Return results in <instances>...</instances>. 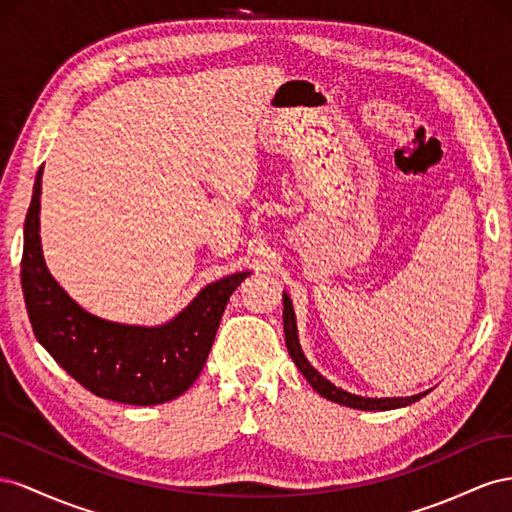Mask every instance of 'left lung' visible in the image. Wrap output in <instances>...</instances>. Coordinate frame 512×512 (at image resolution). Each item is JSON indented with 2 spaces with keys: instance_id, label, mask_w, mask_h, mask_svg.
Returning <instances> with one entry per match:
<instances>
[{
  "instance_id": "1",
  "label": "left lung",
  "mask_w": 512,
  "mask_h": 512,
  "mask_svg": "<svg viewBox=\"0 0 512 512\" xmlns=\"http://www.w3.org/2000/svg\"><path fill=\"white\" fill-rule=\"evenodd\" d=\"M283 328H285V345H287V352H289L291 360L296 362V367L306 377V382H309L321 394V397H326L334 403L354 407V410H382L384 412V410H394V407L412 405L427 394V392H422V394H414V397H397V399H364V397H358V394H349L334 384H330L324 375H319L311 367L309 360H306L302 354L300 343H298L294 306H291V300L287 294H283Z\"/></svg>"
}]
</instances>
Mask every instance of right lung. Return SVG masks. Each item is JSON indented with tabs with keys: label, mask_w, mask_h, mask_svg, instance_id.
<instances>
[{
	"label": "right lung",
	"mask_w": 512,
	"mask_h": 512,
	"mask_svg": "<svg viewBox=\"0 0 512 512\" xmlns=\"http://www.w3.org/2000/svg\"><path fill=\"white\" fill-rule=\"evenodd\" d=\"M42 167L25 216L21 285L36 339L60 367L96 397L158 405L195 384L208 360L229 296L248 272L231 274L160 328L122 326L94 317L70 300L49 274L40 251L38 212Z\"/></svg>",
	"instance_id": "add662e5"
}]
</instances>
